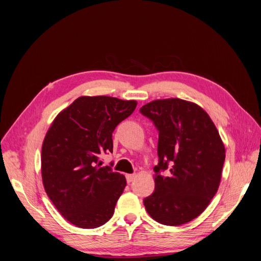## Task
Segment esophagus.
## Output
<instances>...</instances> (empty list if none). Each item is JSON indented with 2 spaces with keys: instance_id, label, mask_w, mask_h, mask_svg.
I'll list each match as a JSON object with an SVG mask.
<instances>
[{
  "instance_id": "34e87169",
  "label": "esophagus",
  "mask_w": 261,
  "mask_h": 261,
  "mask_svg": "<svg viewBox=\"0 0 261 261\" xmlns=\"http://www.w3.org/2000/svg\"><path fill=\"white\" fill-rule=\"evenodd\" d=\"M135 178V174H126V180H127V183H132V181Z\"/></svg>"
}]
</instances>
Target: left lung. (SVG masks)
I'll list each match as a JSON object with an SVG mask.
<instances>
[{
    "label": "left lung",
    "mask_w": 261,
    "mask_h": 261,
    "mask_svg": "<svg viewBox=\"0 0 261 261\" xmlns=\"http://www.w3.org/2000/svg\"><path fill=\"white\" fill-rule=\"evenodd\" d=\"M139 112L159 133L154 192L144 199L146 210L161 224H185L207 208L218 191L225 160L222 140L209 115L193 102L154 100Z\"/></svg>",
    "instance_id": "1"
}]
</instances>
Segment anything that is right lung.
Segmentation results:
<instances>
[{"label":"right lung","mask_w":261,"mask_h":261,"mask_svg":"<svg viewBox=\"0 0 261 261\" xmlns=\"http://www.w3.org/2000/svg\"><path fill=\"white\" fill-rule=\"evenodd\" d=\"M137 102L80 97L55 117L43 140L41 173L46 195L68 222L96 228L112 218L125 176L101 167L113 151L112 133Z\"/></svg>","instance_id":"add662e5"}]
</instances>
